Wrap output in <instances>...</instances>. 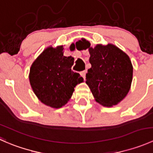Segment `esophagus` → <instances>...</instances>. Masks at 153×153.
Wrapping results in <instances>:
<instances>
[{
  "mask_svg": "<svg viewBox=\"0 0 153 153\" xmlns=\"http://www.w3.org/2000/svg\"><path fill=\"white\" fill-rule=\"evenodd\" d=\"M86 70L82 71V72H81V75L83 77V78H84V80H85V78H86Z\"/></svg>",
  "mask_w": 153,
  "mask_h": 153,
  "instance_id": "esophagus-1",
  "label": "esophagus"
}]
</instances>
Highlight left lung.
I'll list each match as a JSON object with an SVG mask.
<instances>
[{"instance_id":"1","label":"left lung","mask_w":153,"mask_h":153,"mask_svg":"<svg viewBox=\"0 0 153 153\" xmlns=\"http://www.w3.org/2000/svg\"><path fill=\"white\" fill-rule=\"evenodd\" d=\"M78 42L82 43L84 49H88L90 55L92 67L86 74V84L95 101L106 107L119 104L132 84L133 67L129 57L112 44H99L93 48L85 38Z\"/></svg>"}]
</instances>
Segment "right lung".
Listing matches in <instances>:
<instances>
[{"mask_svg": "<svg viewBox=\"0 0 153 153\" xmlns=\"http://www.w3.org/2000/svg\"><path fill=\"white\" fill-rule=\"evenodd\" d=\"M73 64L72 57L64 55L62 45L49 46L34 61L29 70V83L41 103L54 109L67 104L75 86L84 81L71 69Z\"/></svg>", "mask_w": 153, "mask_h": 153, "instance_id": "right-lung-1", "label": "right lung"}]
</instances>
